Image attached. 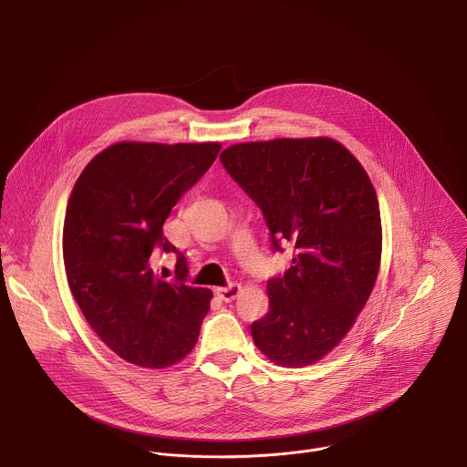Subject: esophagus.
<instances>
[{
	"mask_svg": "<svg viewBox=\"0 0 467 467\" xmlns=\"http://www.w3.org/2000/svg\"><path fill=\"white\" fill-rule=\"evenodd\" d=\"M240 290H242V286L240 285H229V286H225V288H218L216 290V296L222 299V301H234L236 297H238V294H240Z\"/></svg>",
	"mask_w": 467,
	"mask_h": 467,
	"instance_id": "obj_1",
	"label": "esophagus"
}]
</instances>
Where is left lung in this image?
<instances>
[{"mask_svg": "<svg viewBox=\"0 0 467 467\" xmlns=\"http://www.w3.org/2000/svg\"><path fill=\"white\" fill-rule=\"evenodd\" d=\"M220 159L262 209L274 249L290 242L297 253L283 277L268 281L270 310L251 325L253 342L277 366L316 364L351 330L379 275L371 179L328 137L234 144Z\"/></svg>", "mask_w": 467, "mask_h": 467, "instance_id": "left-lung-1", "label": "left lung"}]
</instances>
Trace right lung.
I'll return each mask as SVG.
<instances>
[{
	"mask_svg": "<svg viewBox=\"0 0 467 467\" xmlns=\"http://www.w3.org/2000/svg\"><path fill=\"white\" fill-rule=\"evenodd\" d=\"M220 142H118L81 171L66 207L68 286L96 335L123 360L162 369L192 353L213 292L186 285V258L162 225L213 166ZM178 254L176 277L154 270L156 249Z\"/></svg>",
	"mask_w": 467,
	"mask_h": 467,
	"instance_id": "add662e5",
	"label": "right lung"
}]
</instances>
